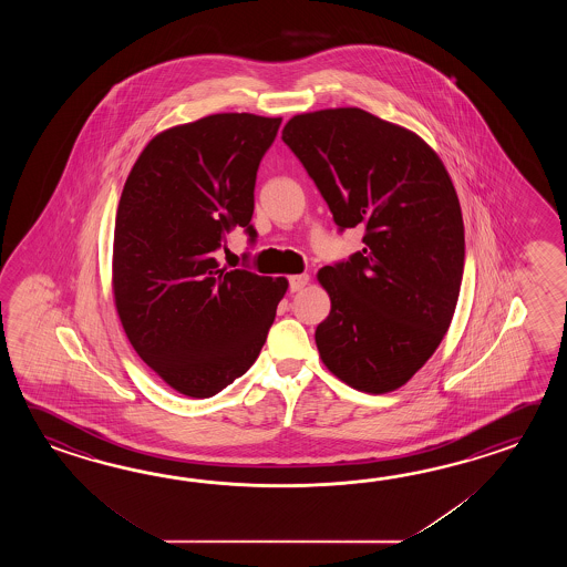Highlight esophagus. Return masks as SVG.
<instances>
[{
	"label": "esophagus",
	"mask_w": 567,
	"mask_h": 567,
	"mask_svg": "<svg viewBox=\"0 0 567 567\" xmlns=\"http://www.w3.org/2000/svg\"><path fill=\"white\" fill-rule=\"evenodd\" d=\"M308 274H300V276H289V291H300V289L308 286Z\"/></svg>",
	"instance_id": "obj_1"
}]
</instances>
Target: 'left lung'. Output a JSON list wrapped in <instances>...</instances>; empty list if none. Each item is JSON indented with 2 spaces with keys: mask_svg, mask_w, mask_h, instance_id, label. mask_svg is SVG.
<instances>
[{
  "mask_svg": "<svg viewBox=\"0 0 567 567\" xmlns=\"http://www.w3.org/2000/svg\"><path fill=\"white\" fill-rule=\"evenodd\" d=\"M281 140L362 251L326 266L330 313L316 328L328 371L364 393L405 385L440 347L464 274L458 194L420 135L357 107L301 113Z\"/></svg>",
  "mask_w": 567,
  "mask_h": 567,
  "instance_id": "1",
  "label": "left lung"
}]
</instances>
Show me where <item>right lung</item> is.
<instances>
[{"label": "right lung", "instance_id": "obj_1", "mask_svg": "<svg viewBox=\"0 0 567 567\" xmlns=\"http://www.w3.org/2000/svg\"><path fill=\"white\" fill-rule=\"evenodd\" d=\"M281 117L217 113L145 145L121 193L113 296L142 361L186 398L217 395L249 371L286 278L218 266L227 233L251 225L255 178Z\"/></svg>", "mask_w": 567, "mask_h": 567}]
</instances>
